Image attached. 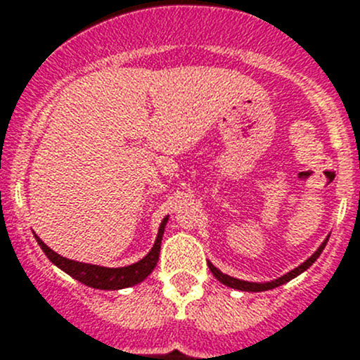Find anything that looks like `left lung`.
<instances>
[{"mask_svg": "<svg viewBox=\"0 0 360 360\" xmlns=\"http://www.w3.org/2000/svg\"><path fill=\"white\" fill-rule=\"evenodd\" d=\"M327 241H328V238L323 241V243H321V247L318 248V250L314 252V254H312V256L309 257L307 261H305V263L300 264V266L295 268V270H291L290 274H286V275H284V277L277 278V281L264 282V284H257V282H247V281H240V278L229 277V275L221 274L220 270H217V268H214L211 263H207V266H210L211 274H213L214 277H217L218 281L221 282V284H226V286H229V288H234V290H240V291H268V290H274V288H277V286H282V284H286V282H290L291 278H295V277H297V275H300L302 271L307 270V268L311 266V264L314 263V261H316L318 257H320V254H321V252H323V248H325V245H327Z\"/></svg>", "mask_w": 360, "mask_h": 360, "instance_id": "left-lung-1", "label": "left lung"}]
</instances>
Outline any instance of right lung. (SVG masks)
<instances>
[{"instance_id":"1","label":"right lung","mask_w":360,"mask_h":360,"mask_svg":"<svg viewBox=\"0 0 360 360\" xmlns=\"http://www.w3.org/2000/svg\"><path fill=\"white\" fill-rule=\"evenodd\" d=\"M167 220L165 218L161 221L160 231H158V238L154 247L150 248V252L143 257L139 263L131 264V266L124 268H104L97 266V264H86V263H78V261H70L67 257H62L60 254L53 252L48 245L44 243L39 236L37 238V243L40 245V248L44 250V254L48 256V259L53 264L63 270L65 274H69L70 277H74L76 281L83 282L85 286L96 288V290H122V288L134 286L142 282L150 271L154 270L158 263V256H160V247H161V238H163L165 226H167Z\"/></svg>"}]
</instances>
